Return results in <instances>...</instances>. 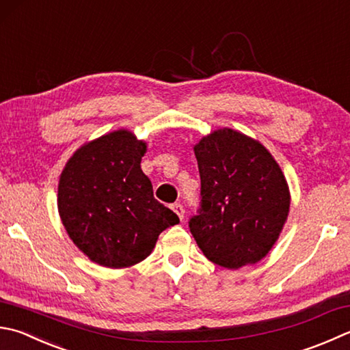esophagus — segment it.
I'll use <instances>...</instances> for the list:
<instances>
[{
  "instance_id": "1",
  "label": "esophagus",
  "mask_w": 350,
  "mask_h": 350,
  "mask_svg": "<svg viewBox=\"0 0 350 350\" xmlns=\"http://www.w3.org/2000/svg\"><path fill=\"white\" fill-rule=\"evenodd\" d=\"M172 210L178 215V217H180V219H183V217H184V208H183L181 204H178V202L172 204Z\"/></svg>"
}]
</instances>
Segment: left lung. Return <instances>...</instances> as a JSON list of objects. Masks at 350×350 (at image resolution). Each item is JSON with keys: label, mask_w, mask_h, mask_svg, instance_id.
I'll list each match as a JSON object with an SVG mask.
<instances>
[{"label": "left lung", "mask_w": 350, "mask_h": 350, "mask_svg": "<svg viewBox=\"0 0 350 350\" xmlns=\"http://www.w3.org/2000/svg\"><path fill=\"white\" fill-rule=\"evenodd\" d=\"M201 208L189 221L204 256L237 269L263 259L288 219L291 195L278 161L260 142L222 128L195 144Z\"/></svg>", "instance_id": "8db88e82"}]
</instances>
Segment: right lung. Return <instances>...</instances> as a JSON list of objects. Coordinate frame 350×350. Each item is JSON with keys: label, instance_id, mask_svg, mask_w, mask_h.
I'll list each match as a JSON object with an SVG mask.
<instances>
[{"label": "right lung", "instance_id": "right-lung-1", "mask_svg": "<svg viewBox=\"0 0 350 350\" xmlns=\"http://www.w3.org/2000/svg\"><path fill=\"white\" fill-rule=\"evenodd\" d=\"M146 142L117 129L82 144L59 178L57 210L70 239L98 265L128 268L152 253L180 222L154 198L142 170Z\"/></svg>", "mask_w": 350, "mask_h": 350}]
</instances>
